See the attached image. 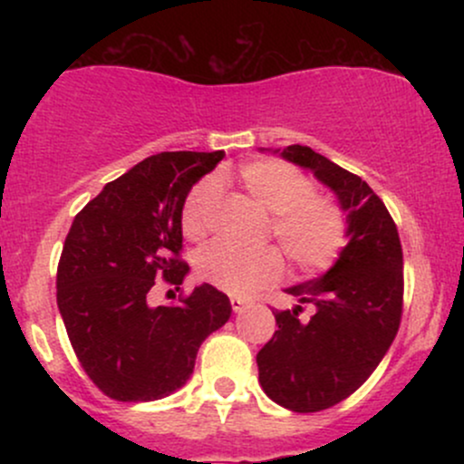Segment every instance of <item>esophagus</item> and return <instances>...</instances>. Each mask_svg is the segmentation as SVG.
I'll use <instances>...</instances> for the list:
<instances>
[{
	"instance_id": "esophagus-1",
	"label": "esophagus",
	"mask_w": 464,
	"mask_h": 464,
	"mask_svg": "<svg viewBox=\"0 0 464 464\" xmlns=\"http://www.w3.org/2000/svg\"><path fill=\"white\" fill-rule=\"evenodd\" d=\"M231 307H233V312H244L248 307V301L246 299H242V296H231Z\"/></svg>"
}]
</instances>
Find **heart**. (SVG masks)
<instances>
[{
	"label": "heart",
	"mask_w": 464,
	"mask_h": 464,
	"mask_svg": "<svg viewBox=\"0 0 464 464\" xmlns=\"http://www.w3.org/2000/svg\"><path fill=\"white\" fill-rule=\"evenodd\" d=\"M222 179V174L202 179L185 198L180 227L189 239H200L209 231ZM233 179L244 194L270 211V233L296 270L314 273L338 257L347 239V220L329 196L312 189L305 174L276 159H255L239 165ZM196 270L207 284L233 296H246L284 275V257L275 246L242 250L211 244L196 259Z\"/></svg>",
	"instance_id": "obj_1"
}]
</instances>
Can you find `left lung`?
Wrapping results in <instances>:
<instances>
[{
	"mask_svg": "<svg viewBox=\"0 0 464 464\" xmlns=\"http://www.w3.org/2000/svg\"><path fill=\"white\" fill-rule=\"evenodd\" d=\"M266 150L310 169L347 214V246L318 279L287 287L299 305L273 312L279 329L257 353L266 395L292 412H318L353 395L395 340L403 305L401 242L366 180L299 143ZM303 304L314 307L310 322L298 318Z\"/></svg>",
	"mask_w": 464,
	"mask_h": 464,
	"instance_id": "obj_1",
	"label": "left lung"
}]
</instances>
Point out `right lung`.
<instances>
[{
  "label": "right lung",
  "mask_w": 464,
  "mask_h": 464,
  "mask_svg": "<svg viewBox=\"0 0 464 464\" xmlns=\"http://www.w3.org/2000/svg\"><path fill=\"white\" fill-rule=\"evenodd\" d=\"M225 152H161L111 180L73 218L56 301L84 372L117 401H154L185 386L202 340L231 316L225 292L202 284L179 305L148 303L157 279L183 284L189 266L180 209Z\"/></svg>",
  "instance_id": "obj_1"
}]
</instances>
